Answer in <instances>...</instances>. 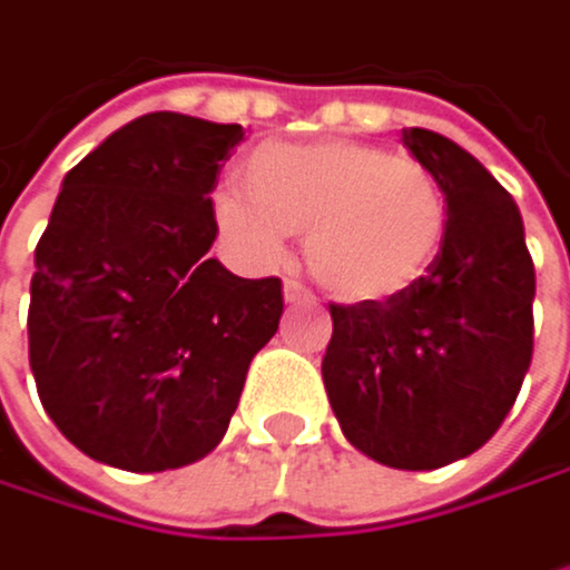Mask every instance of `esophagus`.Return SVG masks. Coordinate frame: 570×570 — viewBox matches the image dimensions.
Masks as SVG:
<instances>
[{"label":"esophagus","mask_w":570,"mask_h":570,"mask_svg":"<svg viewBox=\"0 0 570 570\" xmlns=\"http://www.w3.org/2000/svg\"><path fill=\"white\" fill-rule=\"evenodd\" d=\"M285 302L288 305H315V295L302 282H285Z\"/></svg>","instance_id":"obj_1"}]
</instances>
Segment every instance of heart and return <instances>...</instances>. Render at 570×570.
Listing matches in <instances>:
<instances>
[{"mask_svg": "<svg viewBox=\"0 0 570 570\" xmlns=\"http://www.w3.org/2000/svg\"><path fill=\"white\" fill-rule=\"evenodd\" d=\"M242 181L212 198L222 235L248 262L275 265L288 235L305 232L308 272L342 302L412 292L448 225L444 191L419 158L358 139L258 145Z\"/></svg>", "mask_w": 570, "mask_h": 570, "instance_id": "b5f03b06", "label": "heart"}]
</instances>
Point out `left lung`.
Masks as SVG:
<instances>
[{
  "label": "left lung",
  "mask_w": 570,
  "mask_h": 570,
  "mask_svg": "<svg viewBox=\"0 0 570 570\" xmlns=\"http://www.w3.org/2000/svg\"><path fill=\"white\" fill-rule=\"evenodd\" d=\"M405 145L448 205L428 275L392 302L332 305L322 379L342 434L372 461L431 471L478 451L511 412L534 352V265L498 178L458 142Z\"/></svg>",
  "instance_id": "left-lung-1"
}]
</instances>
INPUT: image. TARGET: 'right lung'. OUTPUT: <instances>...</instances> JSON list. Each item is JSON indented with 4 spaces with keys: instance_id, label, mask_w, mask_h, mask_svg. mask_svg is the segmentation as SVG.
Masks as SVG:
<instances>
[{
    "instance_id": "obj_1",
    "label": "right lung",
    "mask_w": 570,
    "mask_h": 570,
    "mask_svg": "<svg viewBox=\"0 0 570 570\" xmlns=\"http://www.w3.org/2000/svg\"><path fill=\"white\" fill-rule=\"evenodd\" d=\"M242 139L148 112L62 178L36 248L29 365L46 415L102 464L151 474L215 451L278 332L282 282L208 258V195Z\"/></svg>"
}]
</instances>
